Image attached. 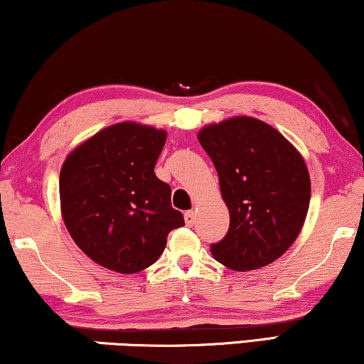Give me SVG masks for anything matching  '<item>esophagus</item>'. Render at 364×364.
Returning a JSON list of instances; mask_svg holds the SVG:
<instances>
[{
	"label": "esophagus",
	"mask_w": 364,
	"mask_h": 364,
	"mask_svg": "<svg viewBox=\"0 0 364 364\" xmlns=\"http://www.w3.org/2000/svg\"><path fill=\"white\" fill-rule=\"evenodd\" d=\"M183 218H186V223H187V227H193V225H196V218H197V213L193 212V210H188V212L183 213Z\"/></svg>",
	"instance_id": "esophagus-1"
}]
</instances>
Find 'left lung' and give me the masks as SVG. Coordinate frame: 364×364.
Here are the masks:
<instances>
[{
    "instance_id": "obj_1",
    "label": "left lung",
    "mask_w": 364,
    "mask_h": 364,
    "mask_svg": "<svg viewBox=\"0 0 364 364\" xmlns=\"http://www.w3.org/2000/svg\"><path fill=\"white\" fill-rule=\"evenodd\" d=\"M198 142L230 212L227 235L210 245L213 258L238 272L277 260L296 240L310 205L305 161L277 129L245 116L202 129Z\"/></svg>"
}]
</instances>
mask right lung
<instances>
[{
    "label": "right lung",
    "instance_id": "add662e5",
    "mask_svg": "<svg viewBox=\"0 0 364 364\" xmlns=\"http://www.w3.org/2000/svg\"><path fill=\"white\" fill-rule=\"evenodd\" d=\"M167 134L122 122L69 154L59 176L63 218L76 245L99 265L136 273L162 255L167 235L186 225L171 186L154 167Z\"/></svg>",
    "mask_w": 364,
    "mask_h": 364
}]
</instances>
